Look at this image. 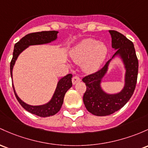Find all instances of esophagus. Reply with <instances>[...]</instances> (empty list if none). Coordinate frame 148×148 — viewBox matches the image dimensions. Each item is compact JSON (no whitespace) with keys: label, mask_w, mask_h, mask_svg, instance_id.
<instances>
[{"label":"esophagus","mask_w":148,"mask_h":148,"mask_svg":"<svg viewBox=\"0 0 148 148\" xmlns=\"http://www.w3.org/2000/svg\"><path fill=\"white\" fill-rule=\"evenodd\" d=\"M72 84H76L78 82H81V79L77 76H74V77L72 78Z\"/></svg>","instance_id":"1"}]
</instances>
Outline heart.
<instances>
[{
  "label": "heart",
  "mask_w": 148,
  "mask_h": 148,
  "mask_svg": "<svg viewBox=\"0 0 148 148\" xmlns=\"http://www.w3.org/2000/svg\"><path fill=\"white\" fill-rule=\"evenodd\" d=\"M108 54V47L92 38H86L76 45L70 52V57L74 62L82 64V68L87 73L96 71L103 64Z\"/></svg>",
  "instance_id": "obj_1"
}]
</instances>
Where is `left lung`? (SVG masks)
Listing matches in <instances>:
<instances>
[{
    "mask_svg": "<svg viewBox=\"0 0 148 148\" xmlns=\"http://www.w3.org/2000/svg\"><path fill=\"white\" fill-rule=\"evenodd\" d=\"M109 32L112 36V46L116 50L112 58L119 55L125 64V85L123 90L116 94H106L100 86L111 59L101 69L83 78L82 81L86 86V90L83 97L84 103L88 111L95 116L112 114L123 108L132 96L137 82L138 60L134 43L116 31L110 30Z\"/></svg>",
    "mask_w": 148,
    "mask_h": 148,
    "instance_id": "8db88e82",
    "label": "left lung"
}]
</instances>
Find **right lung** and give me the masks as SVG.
Instances as JSON below:
<instances>
[{
  "mask_svg": "<svg viewBox=\"0 0 148 148\" xmlns=\"http://www.w3.org/2000/svg\"><path fill=\"white\" fill-rule=\"evenodd\" d=\"M58 33V32H56V31H48V32L29 34L21 38L17 43H16L14 47L13 56H12V60L10 62L11 78H12V69H13L16 60L24 50H25L29 45H40L50 43L56 39ZM71 77H72V74H69L65 77L62 78L58 83L56 91L53 94V96L50 101L45 105H38V106H32V105H29L28 104L24 103L17 96L13 85H12V87H13L16 98L17 99L19 104L22 105L24 110L38 116L47 117V116L55 115L60 111L64 101V95L72 86Z\"/></svg>",
  "mask_w": 148,
  "mask_h": 148,
  "instance_id": "1",
  "label": "right lung"
}]
</instances>
